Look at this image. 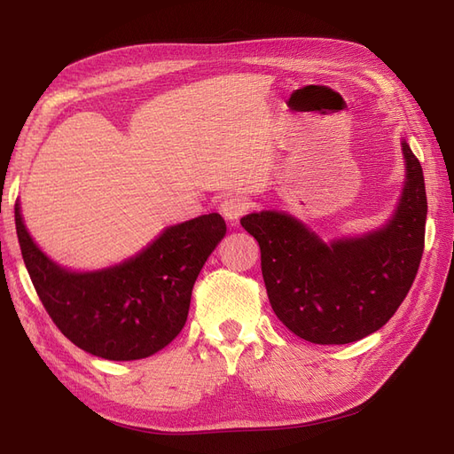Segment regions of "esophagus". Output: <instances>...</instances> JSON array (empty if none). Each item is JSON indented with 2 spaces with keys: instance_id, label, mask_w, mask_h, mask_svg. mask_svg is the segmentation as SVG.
<instances>
[{
  "instance_id": "34e87169",
  "label": "esophagus",
  "mask_w": 454,
  "mask_h": 454,
  "mask_svg": "<svg viewBox=\"0 0 454 454\" xmlns=\"http://www.w3.org/2000/svg\"><path fill=\"white\" fill-rule=\"evenodd\" d=\"M248 210H250V202L239 195H231L219 204V212H222V215L227 219V222H232V223H235L237 219H240Z\"/></svg>"
}]
</instances>
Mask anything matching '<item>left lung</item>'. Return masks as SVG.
<instances>
[{"label": "left lung", "mask_w": 454, "mask_h": 454, "mask_svg": "<svg viewBox=\"0 0 454 454\" xmlns=\"http://www.w3.org/2000/svg\"><path fill=\"white\" fill-rule=\"evenodd\" d=\"M407 184L392 222L364 239L324 244L282 212L250 214L242 227L259 242L270 307L297 337L347 345L377 332L403 303L424 252L426 187L403 142Z\"/></svg>", "instance_id": "1"}]
</instances>
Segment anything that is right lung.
I'll list each match as a JSON object with an SVG mask.
<instances>
[{"instance_id":"1","label":"right lung","mask_w":454,"mask_h":454,"mask_svg":"<svg viewBox=\"0 0 454 454\" xmlns=\"http://www.w3.org/2000/svg\"><path fill=\"white\" fill-rule=\"evenodd\" d=\"M22 259L51 320L75 347L129 362L159 352L185 325L191 292L206 259L225 237V219L206 214L174 225L119 267L67 272L34 244L15 206Z\"/></svg>"}]
</instances>
